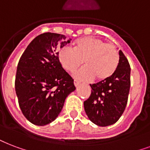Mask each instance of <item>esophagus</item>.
<instances>
[{"mask_svg":"<svg viewBox=\"0 0 150 150\" xmlns=\"http://www.w3.org/2000/svg\"><path fill=\"white\" fill-rule=\"evenodd\" d=\"M74 84H75V86H78L79 85V82L78 80L75 79V80H74Z\"/></svg>","mask_w":150,"mask_h":150,"instance_id":"1","label":"esophagus"}]
</instances>
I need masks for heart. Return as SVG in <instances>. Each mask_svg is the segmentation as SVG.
<instances>
[{"mask_svg":"<svg viewBox=\"0 0 150 150\" xmlns=\"http://www.w3.org/2000/svg\"><path fill=\"white\" fill-rule=\"evenodd\" d=\"M57 55L62 67L69 72H73L83 62L85 67L77 71L75 77L85 81L93 78L99 82L108 79L116 71L120 63L117 48L94 37L75 40L74 48H61Z\"/></svg>","mask_w":150,"mask_h":150,"instance_id":"b5f03b06","label":"heart"}]
</instances>
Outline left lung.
Masks as SVG:
<instances>
[{
    "label": "left lung",
    "mask_w": 150,
    "mask_h": 150,
    "mask_svg": "<svg viewBox=\"0 0 150 150\" xmlns=\"http://www.w3.org/2000/svg\"><path fill=\"white\" fill-rule=\"evenodd\" d=\"M90 86V96L84 101L90 120L100 127L116 123L125 110L131 86V67L122 51H120V63L114 74Z\"/></svg>",
    "instance_id": "left-lung-1"
}]
</instances>
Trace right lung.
Masks as SVG:
<instances>
[{
	"instance_id": "obj_1",
	"label": "right lung",
	"mask_w": 150,
	"mask_h": 150,
	"mask_svg": "<svg viewBox=\"0 0 150 150\" xmlns=\"http://www.w3.org/2000/svg\"><path fill=\"white\" fill-rule=\"evenodd\" d=\"M64 35L44 33L32 40L17 65L15 88L22 112L33 124L44 126L57 118L67 95L75 90L74 79L62 67L57 48Z\"/></svg>"
}]
</instances>
